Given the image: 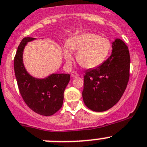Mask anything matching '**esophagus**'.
Returning a JSON list of instances; mask_svg holds the SVG:
<instances>
[{"label": "esophagus", "mask_w": 147, "mask_h": 147, "mask_svg": "<svg viewBox=\"0 0 147 147\" xmlns=\"http://www.w3.org/2000/svg\"><path fill=\"white\" fill-rule=\"evenodd\" d=\"M77 76H79V74L76 73V71H73V72L71 73V77L75 78V77H77Z\"/></svg>", "instance_id": "34e87169"}]
</instances>
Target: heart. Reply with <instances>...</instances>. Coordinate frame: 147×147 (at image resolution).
<instances>
[{
    "instance_id": "b5f03b06",
    "label": "heart",
    "mask_w": 147,
    "mask_h": 147,
    "mask_svg": "<svg viewBox=\"0 0 147 147\" xmlns=\"http://www.w3.org/2000/svg\"><path fill=\"white\" fill-rule=\"evenodd\" d=\"M70 50L77 53L76 60L82 67L91 69L103 63L111 50V43L108 39L92 33L76 35L67 42ZM65 49L63 55L67 63L72 61L73 56L69 50Z\"/></svg>"
}]
</instances>
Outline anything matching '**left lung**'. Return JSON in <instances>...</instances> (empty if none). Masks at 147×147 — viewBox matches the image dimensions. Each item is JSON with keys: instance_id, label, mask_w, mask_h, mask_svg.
Returning a JSON list of instances; mask_svg holds the SVG:
<instances>
[{"instance_id": "8db88e82", "label": "left lung", "mask_w": 147, "mask_h": 147, "mask_svg": "<svg viewBox=\"0 0 147 147\" xmlns=\"http://www.w3.org/2000/svg\"><path fill=\"white\" fill-rule=\"evenodd\" d=\"M130 57L121 40L113 42L112 54L98 67L86 71L84 76V103L95 112L113 107L125 91L129 78Z\"/></svg>"}]
</instances>
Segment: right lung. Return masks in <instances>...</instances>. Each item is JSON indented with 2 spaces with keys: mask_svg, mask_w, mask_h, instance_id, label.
<instances>
[{
  "mask_svg": "<svg viewBox=\"0 0 147 147\" xmlns=\"http://www.w3.org/2000/svg\"><path fill=\"white\" fill-rule=\"evenodd\" d=\"M35 40L24 37L18 46L14 59L15 77L23 101L36 113L49 116L62 107L64 91L71 77L67 74H53L45 79H37L28 74L23 62L27 42Z\"/></svg>",
  "mask_w": 147,
  "mask_h": 147,
  "instance_id": "obj_1",
  "label": "right lung"
}]
</instances>
